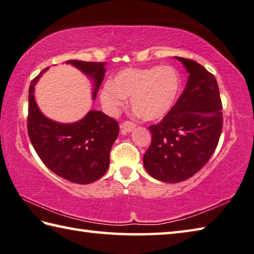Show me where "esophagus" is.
<instances>
[{"instance_id": "1", "label": "esophagus", "mask_w": 254, "mask_h": 254, "mask_svg": "<svg viewBox=\"0 0 254 254\" xmlns=\"http://www.w3.org/2000/svg\"><path fill=\"white\" fill-rule=\"evenodd\" d=\"M122 129L124 131H127V132H130V131H132L133 129L136 128V125L133 123H131V122H125V123H123L122 124Z\"/></svg>"}]
</instances>
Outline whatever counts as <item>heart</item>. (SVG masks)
I'll use <instances>...</instances> for the list:
<instances>
[{
  "label": "heart",
  "mask_w": 254,
  "mask_h": 254,
  "mask_svg": "<svg viewBox=\"0 0 254 254\" xmlns=\"http://www.w3.org/2000/svg\"><path fill=\"white\" fill-rule=\"evenodd\" d=\"M181 78L170 65L149 68H126L109 79L100 90L105 112L117 115L130 97L131 106L147 121L165 117L179 98Z\"/></svg>",
  "instance_id": "1"
}]
</instances>
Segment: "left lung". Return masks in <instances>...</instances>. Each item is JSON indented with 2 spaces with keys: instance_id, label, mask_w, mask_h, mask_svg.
<instances>
[{
  "instance_id": "obj_1",
  "label": "left lung",
  "mask_w": 254,
  "mask_h": 254,
  "mask_svg": "<svg viewBox=\"0 0 254 254\" xmlns=\"http://www.w3.org/2000/svg\"><path fill=\"white\" fill-rule=\"evenodd\" d=\"M188 80L174 108L149 128L151 143L143 156L148 174L164 183H180L207 164L222 130V104L214 76L197 62L175 56Z\"/></svg>"
}]
</instances>
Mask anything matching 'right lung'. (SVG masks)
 Segmentation results:
<instances>
[{"mask_svg": "<svg viewBox=\"0 0 254 254\" xmlns=\"http://www.w3.org/2000/svg\"><path fill=\"white\" fill-rule=\"evenodd\" d=\"M93 80L96 98L106 63L70 60L66 62ZM43 69L32 80L28 95L27 130L33 147L45 166L57 176L74 184L87 185L98 180L109 167V152L117 139L116 121L99 111H89L74 123H59L46 117L35 102V85Z\"/></svg>", "mask_w": 254, "mask_h": 254, "instance_id": "obj_1", "label": "right lung"}]
</instances>
